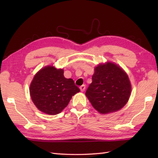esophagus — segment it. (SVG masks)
I'll return each mask as SVG.
<instances>
[{
    "label": "esophagus",
    "instance_id": "34e87169",
    "mask_svg": "<svg viewBox=\"0 0 158 158\" xmlns=\"http://www.w3.org/2000/svg\"><path fill=\"white\" fill-rule=\"evenodd\" d=\"M85 89V85H82L81 87H80V90H81V92H83Z\"/></svg>",
    "mask_w": 158,
    "mask_h": 158
}]
</instances>
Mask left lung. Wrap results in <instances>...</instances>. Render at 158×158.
<instances>
[{
  "instance_id": "1",
  "label": "left lung",
  "mask_w": 158,
  "mask_h": 158,
  "mask_svg": "<svg viewBox=\"0 0 158 158\" xmlns=\"http://www.w3.org/2000/svg\"><path fill=\"white\" fill-rule=\"evenodd\" d=\"M85 95L100 113L115 112L126 105L131 93V84L126 72L112 62L98 64Z\"/></svg>"
}]
</instances>
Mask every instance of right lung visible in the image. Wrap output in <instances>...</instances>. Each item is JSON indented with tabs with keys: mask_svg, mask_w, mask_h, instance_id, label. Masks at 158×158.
I'll list each match as a JSON object with an SVG mask.
<instances>
[{
	"mask_svg": "<svg viewBox=\"0 0 158 158\" xmlns=\"http://www.w3.org/2000/svg\"><path fill=\"white\" fill-rule=\"evenodd\" d=\"M80 89L72 79L64 76L63 69L45 66L35 75L30 86L32 102L39 110L48 115L58 114L68 105Z\"/></svg>",
	"mask_w": 158,
	"mask_h": 158,
	"instance_id": "1",
	"label": "right lung"
}]
</instances>
